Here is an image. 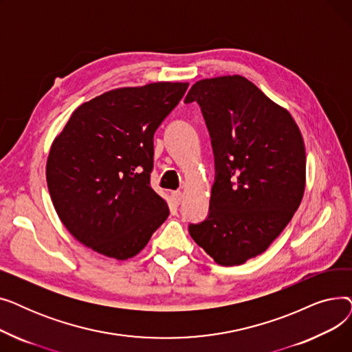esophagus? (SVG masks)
Returning a JSON list of instances; mask_svg holds the SVG:
<instances>
[{"instance_id":"1","label":"esophagus","mask_w":352,"mask_h":352,"mask_svg":"<svg viewBox=\"0 0 352 352\" xmlns=\"http://www.w3.org/2000/svg\"><path fill=\"white\" fill-rule=\"evenodd\" d=\"M171 198H173V202H174L175 206H179L181 201H182V192L181 191H174L171 194Z\"/></svg>"}]
</instances>
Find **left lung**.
I'll return each instance as SVG.
<instances>
[{
	"mask_svg": "<svg viewBox=\"0 0 352 352\" xmlns=\"http://www.w3.org/2000/svg\"><path fill=\"white\" fill-rule=\"evenodd\" d=\"M194 101L211 137L215 179L208 217L188 231L217 264H244L270 247L301 204L302 135L287 109L241 76L195 82L184 102Z\"/></svg>",
	"mask_w": 352,
	"mask_h": 352,
	"instance_id": "obj_1",
	"label": "left lung"
}]
</instances>
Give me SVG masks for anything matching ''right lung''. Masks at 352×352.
<instances>
[{
  "instance_id": "obj_1",
  "label": "right lung",
  "mask_w": 352,
  "mask_h": 352,
  "mask_svg": "<svg viewBox=\"0 0 352 352\" xmlns=\"http://www.w3.org/2000/svg\"><path fill=\"white\" fill-rule=\"evenodd\" d=\"M187 88L154 82L104 92L74 111L54 140L48 191L63 224L85 247L126 260L170 215L150 184L154 134Z\"/></svg>"
}]
</instances>
